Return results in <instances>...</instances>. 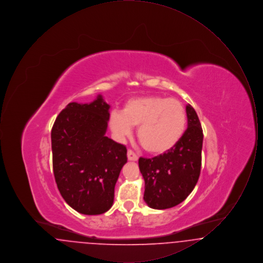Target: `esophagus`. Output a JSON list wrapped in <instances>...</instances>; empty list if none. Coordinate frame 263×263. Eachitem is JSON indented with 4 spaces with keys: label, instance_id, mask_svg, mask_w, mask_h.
<instances>
[{
    "label": "esophagus",
    "instance_id": "esophagus-1",
    "mask_svg": "<svg viewBox=\"0 0 263 263\" xmlns=\"http://www.w3.org/2000/svg\"><path fill=\"white\" fill-rule=\"evenodd\" d=\"M127 158H128V161H132V162L138 161V156L133 151L128 150V152H127Z\"/></svg>",
    "mask_w": 263,
    "mask_h": 263
}]
</instances>
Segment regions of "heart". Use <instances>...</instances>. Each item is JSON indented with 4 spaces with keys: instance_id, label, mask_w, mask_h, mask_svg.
Returning <instances> with one entry per match:
<instances>
[{
    "instance_id": "heart-1",
    "label": "heart",
    "mask_w": 263,
    "mask_h": 263,
    "mask_svg": "<svg viewBox=\"0 0 263 263\" xmlns=\"http://www.w3.org/2000/svg\"><path fill=\"white\" fill-rule=\"evenodd\" d=\"M134 126H138V139L145 150L163 154L184 134L185 108L178 100L159 96L130 99L122 111L110 113L109 127L116 139L123 140L132 134Z\"/></svg>"
}]
</instances>
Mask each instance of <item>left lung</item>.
I'll return each instance as SVG.
<instances>
[{
  "mask_svg": "<svg viewBox=\"0 0 263 263\" xmlns=\"http://www.w3.org/2000/svg\"><path fill=\"white\" fill-rule=\"evenodd\" d=\"M187 129L172 150L153 159H139L145 180L144 200L163 210L185 200L195 187L201 170L203 131L194 108L187 104Z\"/></svg>",
  "mask_w": 263,
  "mask_h": 263,
  "instance_id": "left-lung-1",
  "label": "left lung"
}]
</instances>
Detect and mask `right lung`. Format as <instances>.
I'll list each match as a JSON object with an SVG mask.
<instances>
[{
    "label": "right lung",
    "instance_id": "1",
    "mask_svg": "<svg viewBox=\"0 0 263 263\" xmlns=\"http://www.w3.org/2000/svg\"><path fill=\"white\" fill-rule=\"evenodd\" d=\"M109 108L101 95L89 103L70 102L51 131L57 187L66 203L84 215L111 208L116 181L127 163L125 146L105 136Z\"/></svg>",
    "mask_w": 263,
    "mask_h": 263
}]
</instances>
